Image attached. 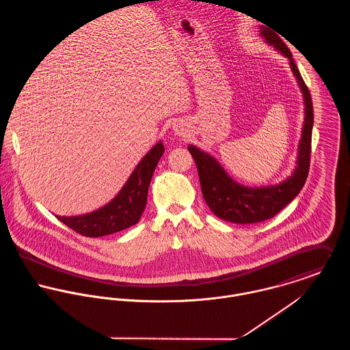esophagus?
Segmentation results:
<instances>
[{"instance_id": "34e87169", "label": "esophagus", "mask_w": 350, "mask_h": 350, "mask_svg": "<svg viewBox=\"0 0 350 350\" xmlns=\"http://www.w3.org/2000/svg\"><path fill=\"white\" fill-rule=\"evenodd\" d=\"M174 129H175V133H176V135H179V136H183V135H185V129H183V125H180V124H176V125L174 126Z\"/></svg>"}]
</instances>
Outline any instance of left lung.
Here are the masks:
<instances>
[{"instance_id":"obj_1","label":"left lung","mask_w":350,"mask_h":350,"mask_svg":"<svg viewBox=\"0 0 350 350\" xmlns=\"http://www.w3.org/2000/svg\"><path fill=\"white\" fill-rule=\"evenodd\" d=\"M260 35L269 46L290 60L291 71L297 78L303 96L304 121L298 146L297 167L291 176L272 186L248 187L240 185L229 176L224 167L211 154L197 148L196 146H189V150L197 164L200 189L207 206L218 218L233 224H256L275 217L299 194L306 183L310 168L311 133L314 124L310 92L300 77L299 70L291 52L278 38V35L265 27L260 28Z\"/></svg>"}]
</instances>
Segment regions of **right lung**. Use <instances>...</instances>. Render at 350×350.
Returning a JSON list of instances; mask_svg holds the SVG:
<instances>
[{"label": "right lung", "instance_id": "right-lung-1", "mask_svg": "<svg viewBox=\"0 0 350 350\" xmlns=\"http://www.w3.org/2000/svg\"><path fill=\"white\" fill-rule=\"evenodd\" d=\"M163 153V143L159 142L140 160L118 194L98 210L56 218L85 237H102L136 225L146 208L150 179Z\"/></svg>", "mask_w": 350, "mask_h": 350}]
</instances>
